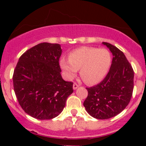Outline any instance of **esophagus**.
Here are the masks:
<instances>
[{
  "label": "esophagus",
  "mask_w": 146,
  "mask_h": 146,
  "mask_svg": "<svg viewBox=\"0 0 146 146\" xmlns=\"http://www.w3.org/2000/svg\"><path fill=\"white\" fill-rule=\"evenodd\" d=\"M78 87H79V85H78V84H77V83H76V82H74V83H73V89H74V90L77 89V88H78Z\"/></svg>",
  "instance_id": "esophagus-1"
}]
</instances>
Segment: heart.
I'll list each match as a JSON object with an SVG mask.
<instances>
[{"mask_svg":"<svg viewBox=\"0 0 146 146\" xmlns=\"http://www.w3.org/2000/svg\"><path fill=\"white\" fill-rule=\"evenodd\" d=\"M111 64V56L106 48L82 46L69 54V58H62L60 65L66 77H75L80 69L82 79L88 84H96L105 78Z\"/></svg>","mask_w":146,"mask_h":146,"instance_id":"obj_1","label":"heart"}]
</instances>
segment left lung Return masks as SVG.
<instances>
[{"label":"left lung","instance_id":"left-lung-1","mask_svg":"<svg viewBox=\"0 0 146 146\" xmlns=\"http://www.w3.org/2000/svg\"><path fill=\"white\" fill-rule=\"evenodd\" d=\"M112 53L110 71L99 84L86 88L83 105L94 118L108 119L121 112L129 104L133 90L134 72L123 53L115 46L102 42Z\"/></svg>","mask_w":146,"mask_h":146}]
</instances>
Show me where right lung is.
Masks as SVG:
<instances>
[{"mask_svg":"<svg viewBox=\"0 0 146 146\" xmlns=\"http://www.w3.org/2000/svg\"><path fill=\"white\" fill-rule=\"evenodd\" d=\"M61 51L58 44L40 43L26 51L16 65L15 93L22 109L34 118L45 120L59 115L73 93V82L61 76Z\"/></svg>","mask_w":146,"mask_h":146,"instance_id":"add662e5","label":"right lung"}]
</instances>
